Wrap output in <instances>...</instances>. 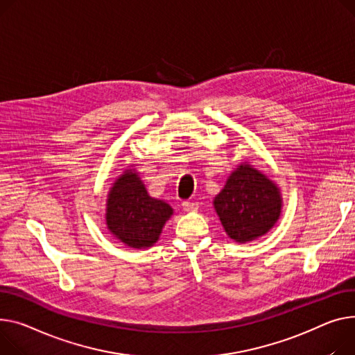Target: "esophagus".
<instances>
[{
  "mask_svg": "<svg viewBox=\"0 0 355 355\" xmlns=\"http://www.w3.org/2000/svg\"><path fill=\"white\" fill-rule=\"evenodd\" d=\"M182 209L187 212H194L198 209V204L193 202V201H184L182 202Z\"/></svg>",
  "mask_w": 355,
  "mask_h": 355,
  "instance_id": "esophagus-1",
  "label": "esophagus"
}]
</instances>
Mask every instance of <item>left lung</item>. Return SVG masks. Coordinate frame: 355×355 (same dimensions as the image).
<instances>
[{
  "instance_id": "1",
  "label": "left lung",
  "mask_w": 355,
  "mask_h": 355,
  "mask_svg": "<svg viewBox=\"0 0 355 355\" xmlns=\"http://www.w3.org/2000/svg\"><path fill=\"white\" fill-rule=\"evenodd\" d=\"M212 204L224 231L239 244L266 235L282 211L279 187L248 162L234 168Z\"/></svg>"
}]
</instances>
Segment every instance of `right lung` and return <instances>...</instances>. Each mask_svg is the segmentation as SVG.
Listing matches in <instances>:
<instances>
[{
  "label": "right lung",
  "instance_id": "1",
  "mask_svg": "<svg viewBox=\"0 0 355 355\" xmlns=\"http://www.w3.org/2000/svg\"><path fill=\"white\" fill-rule=\"evenodd\" d=\"M135 164L112 182L105 202V224L110 234L130 248H150L162 232L174 209L153 198L139 178Z\"/></svg>",
  "mask_w": 355,
  "mask_h": 355
}]
</instances>
